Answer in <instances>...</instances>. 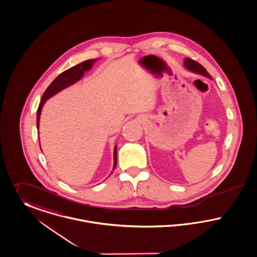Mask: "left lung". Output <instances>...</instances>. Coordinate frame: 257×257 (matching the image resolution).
I'll list each match as a JSON object with an SVG mask.
<instances>
[{"mask_svg": "<svg viewBox=\"0 0 257 257\" xmlns=\"http://www.w3.org/2000/svg\"><path fill=\"white\" fill-rule=\"evenodd\" d=\"M184 66H185L189 71H191V72H194V73H196V74H200V75L208 76V77L211 78V75L207 72V70H206L201 64H199L198 62L193 60V59H191V58L186 57V58L184 59Z\"/></svg>", "mask_w": 257, "mask_h": 257, "instance_id": "8db88e82", "label": "left lung"}]
</instances>
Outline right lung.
<instances>
[{"label": "right lung", "instance_id": "obj_1", "mask_svg": "<svg viewBox=\"0 0 257 257\" xmlns=\"http://www.w3.org/2000/svg\"><path fill=\"white\" fill-rule=\"evenodd\" d=\"M97 59L84 61V62H82V63H80L76 66H74V67L68 69L67 71L61 73L60 75L50 83V85L45 91V93L42 97L41 103L39 105V108H38V114H37V127L38 128H39V123H40L41 111H42V108H43L44 104L46 103V100L48 98H50L51 96H53L54 94L58 93L62 89L72 85L73 83L76 82L78 79H80L83 76L84 72L90 70L93 63ZM113 157H114V168H113V170H114L115 167H116V163H117V149H116V147H114Z\"/></svg>", "mask_w": 257, "mask_h": 257}]
</instances>
